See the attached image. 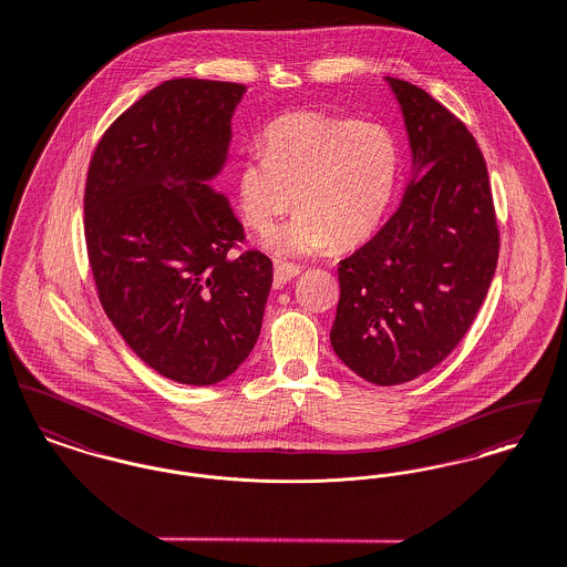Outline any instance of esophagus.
Listing matches in <instances>:
<instances>
[{
    "label": "esophagus",
    "mask_w": 567,
    "mask_h": 567,
    "mask_svg": "<svg viewBox=\"0 0 567 567\" xmlns=\"http://www.w3.org/2000/svg\"><path fill=\"white\" fill-rule=\"evenodd\" d=\"M298 275V267L295 265H275V277H272V286L275 290H281L290 279H295Z\"/></svg>",
    "instance_id": "esophagus-1"
}]
</instances>
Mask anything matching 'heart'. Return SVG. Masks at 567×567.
I'll return each instance as SVG.
<instances>
[{"label":"heart","mask_w":567,"mask_h":567,"mask_svg":"<svg viewBox=\"0 0 567 567\" xmlns=\"http://www.w3.org/2000/svg\"><path fill=\"white\" fill-rule=\"evenodd\" d=\"M265 138L267 150L240 162L237 198L245 224L269 235L295 196L297 215L270 240L277 256H318L378 228L399 177V145L384 123L295 113L270 123Z\"/></svg>","instance_id":"heart-1"}]
</instances>
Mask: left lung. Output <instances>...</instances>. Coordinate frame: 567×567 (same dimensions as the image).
<instances>
[{"instance_id": "obj_1", "label": "left lung", "mask_w": 567, "mask_h": 567, "mask_svg": "<svg viewBox=\"0 0 567 567\" xmlns=\"http://www.w3.org/2000/svg\"><path fill=\"white\" fill-rule=\"evenodd\" d=\"M414 177L384 228L339 262L330 346L362 380L412 382L472 327L493 281L499 230L488 171L465 123L416 85L390 79Z\"/></svg>"}]
</instances>
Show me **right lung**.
<instances>
[{"label": "right lung", "instance_id": "right-lung-1", "mask_svg": "<svg viewBox=\"0 0 567 567\" xmlns=\"http://www.w3.org/2000/svg\"><path fill=\"white\" fill-rule=\"evenodd\" d=\"M239 83L173 79L104 132L85 185V243L97 297L159 375L210 386L251 354L272 265L228 256L243 226L210 187L233 141Z\"/></svg>", "mask_w": 567, "mask_h": 567}]
</instances>
